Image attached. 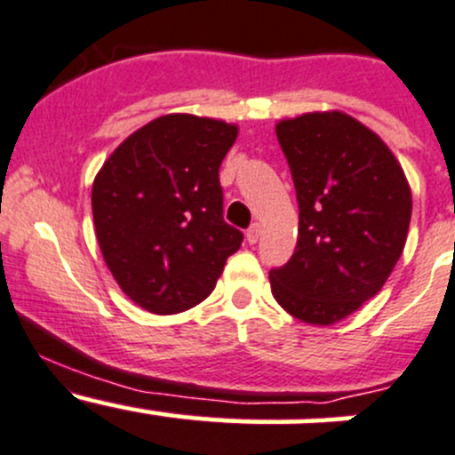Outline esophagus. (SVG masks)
Returning a JSON list of instances; mask_svg holds the SVG:
<instances>
[{"label":"esophagus","mask_w":455,"mask_h":455,"mask_svg":"<svg viewBox=\"0 0 455 455\" xmlns=\"http://www.w3.org/2000/svg\"><path fill=\"white\" fill-rule=\"evenodd\" d=\"M259 236H260V226H259V223H251V226L247 228V232H245L247 243H250V245H254V243H259Z\"/></svg>","instance_id":"1"}]
</instances>
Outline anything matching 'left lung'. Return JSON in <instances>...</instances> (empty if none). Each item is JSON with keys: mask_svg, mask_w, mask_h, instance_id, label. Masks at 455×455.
Segmentation results:
<instances>
[{"mask_svg": "<svg viewBox=\"0 0 455 455\" xmlns=\"http://www.w3.org/2000/svg\"><path fill=\"white\" fill-rule=\"evenodd\" d=\"M299 201V241L269 269L276 303L309 325H334L376 296L411 221L403 168L376 132L345 112L276 124Z\"/></svg>", "mask_w": 455, "mask_h": 455, "instance_id": "8db88e82", "label": "left lung"}]
</instances>
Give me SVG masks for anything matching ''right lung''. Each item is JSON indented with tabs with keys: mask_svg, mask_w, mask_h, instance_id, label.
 <instances>
[{
	"mask_svg": "<svg viewBox=\"0 0 455 455\" xmlns=\"http://www.w3.org/2000/svg\"><path fill=\"white\" fill-rule=\"evenodd\" d=\"M232 124L164 115L130 134L92 183L103 260L130 300L179 314L212 294L243 232L223 221L219 168Z\"/></svg>",
	"mask_w": 455,
	"mask_h": 455,
	"instance_id": "obj_1",
	"label": "right lung"
}]
</instances>
